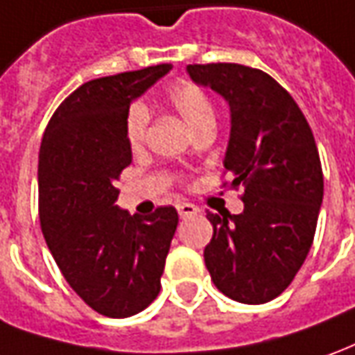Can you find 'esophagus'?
<instances>
[{"mask_svg":"<svg viewBox=\"0 0 355 355\" xmlns=\"http://www.w3.org/2000/svg\"><path fill=\"white\" fill-rule=\"evenodd\" d=\"M178 212H180L182 218H191L195 214H199V209L195 205H191V202H180L178 205Z\"/></svg>","mask_w":355,"mask_h":355,"instance_id":"esophagus-1","label":"esophagus"}]
</instances>
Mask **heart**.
<instances>
[{"label": "heart", "mask_w": 355, "mask_h": 355, "mask_svg": "<svg viewBox=\"0 0 355 355\" xmlns=\"http://www.w3.org/2000/svg\"><path fill=\"white\" fill-rule=\"evenodd\" d=\"M168 102L182 117L183 123L191 129L193 133L199 127L207 123H214V106L207 96V92L197 87L195 83H180L173 85L168 90ZM146 123H148V112L145 106L135 104L127 112L125 119V135L129 145L139 146L143 143L146 133Z\"/></svg>", "instance_id": "heart-1"}]
</instances>
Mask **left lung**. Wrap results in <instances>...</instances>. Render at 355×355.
Returning a JSON list of instances; mask_svg holds the SVG:
<instances>
[{
    "mask_svg": "<svg viewBox=\"0 0 355 355\" xmlns=\"http://www.w3.org/2000/svg\"><path fill=\"white\" fill-rule=\"evenodd\" d=\"M199 87L228 102L224 168L245 185L241 214L209 212L214 234L205 265L214 286L239 304L280 295L309 253L322 202V170L311 127L270 75L238 63L187 65Z\"/></svg>",
    "mask_w": 355,
    "mask_h": 355,
    "instance_id": "1",
    "label": "left lung"
}]
</instances>
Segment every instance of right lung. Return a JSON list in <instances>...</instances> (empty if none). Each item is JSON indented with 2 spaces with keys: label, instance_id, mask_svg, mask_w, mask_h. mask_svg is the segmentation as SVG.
I'll use <instances>...</instances> for the list:
<instances>
[{
  "label": "right lung",
  "instance_id": "obj_1",
  "mask_svg": "<svg viewBox=\"0 0 355 355\" xmlns=\"http://www.w3.org/2000/svg\"><path fill=\"white\" fill-rule=\"evenodd\" d=\"M170 63L85 83L51 116L38 154L40 224L61 275L85 304L114 319L137 315L160 292L178 212L150 216L116 205V180L131 164V102Z\"/></svg>",
  "mask_w": 355,
  "mask_h": 355
}]
</instances>
